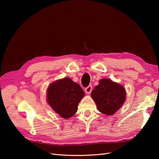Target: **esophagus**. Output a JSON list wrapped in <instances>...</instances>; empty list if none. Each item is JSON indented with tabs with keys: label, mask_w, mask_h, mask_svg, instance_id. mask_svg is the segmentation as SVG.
<instances>
[{
	"label": "esophagus",
	"mask_w": 159,
	"mask_h": 159,
	"mask_svg": "<svg viewBox=\"0 0 159 159\" xmlns=\"http://www.w3.org/2000/svg\"><path fill=\"white\" fill-rule=\"evenodd\" d=\"M91 90H92V86H91V85H88V87L85 89V93H88V94H89L91 92Z\"/></svg>",
	"instance_id": "1"
}]
</instances>
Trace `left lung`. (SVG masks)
Segmentation results:
<instances>
[{
  "label": "left lung",
  "instance_id": "8db88e82",
  "mask_svg": "<svg viewBox=\"0 0 159 159\" xmlns=\"http://www.w3.org/2000/svg\"><path fill=\"white\" fill-rule=\"evenodd\" d=\"M125 90L122 85L108 79H102L91 92V97L100 112L111 115L122 106L125 100Z\"/></svg>",
  "mask_w": 159,
  "mask_h": 159
}]
</instances>
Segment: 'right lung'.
<instances>
[{
	"mask_svg": "<svg viewBox=\"0 0 159 159\" xmlns=\"http://www.w3.org/2000/svg\"><path fill=\"white\" fill-rule=\"evenodd\" d=\"M84 95L79 84L70 78H64L50 84L47 91V100L56 113L68 119L78 111V103Z\"/></svg>",
	"mask_w": 159,
	"mask_h": 159,
	"instance_id": "add662e5",
	"label": "right lung"
}]
</instances>
